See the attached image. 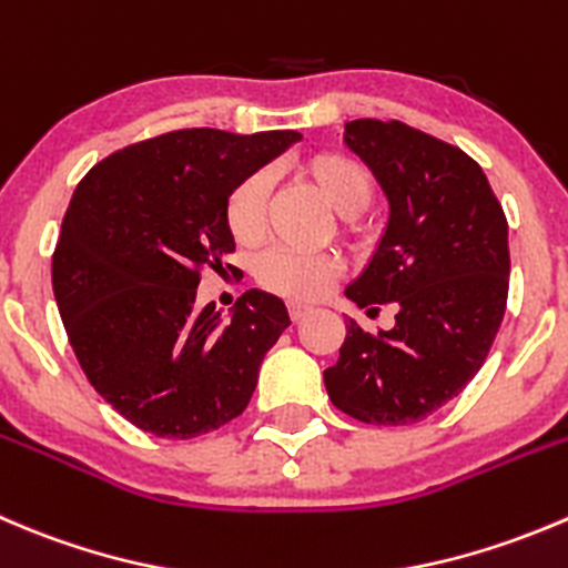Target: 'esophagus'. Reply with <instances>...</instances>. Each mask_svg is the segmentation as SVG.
<instances>
[{"label": "esophagus", "mask_w": 568, "mask_h": 568, "mask_svg": "<svg viewBox=\"0 0 568 568\" xmlns=\"http://www.w3.org/2000/svg\"><path fill=\"white\" fill-rule=\"evenodd\" d=\"M288 313H291V318H294V322H300L302 316H307V313H311V307L302 305V302H291Z\"/></svg>", "instance_id": "esophagus-1"}]
</instances>
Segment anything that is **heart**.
I'll list each match as a JSON object with an SVG mask.
<instances>
[{
	"mask_svg": "<svg viewBox=\"0 0 568 568\" xmlns=\"http://www.w3.org/2000/svg\"><path fill=\"white\" fill-rule=\"evenodd\" d=\"M305 174L324 200L341 213L355 216L374 200V178L357 158L344 152H322L305 163ZM268 174L250 172L230 189L224 200V224L239 244H255L263 235V205ZM341 274V261L329 252H296L274 246L255 261V277L263 288L285 300L311 302L327 294Z\"/></svg>",
	"mask_w": 568,
	"mask_h": 568,
	"instance_id": "heart-1",
	"label": "heart"
}]
</instances>
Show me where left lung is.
<instances>
[{
  "label": "left lung",
  "instance_id": "obj_1",
  "mask_svg": "<svg viewBox=\"0 0 568 568\" xmlns=\"http://www.w3.org/2000/svg\"><path fill=\"white\" fill-rule=\"evenodd\" d=\"M344 141L390 205L377 252L346 296L368 311L394 302L399 313L377 335L349 318L324 385L357 422L413 424L486 363L508 305V219L483 169L436 135L355 119Z\"/></svg>",
  "mask_w": 568,
  "mask_h": 568
}]
</instances>
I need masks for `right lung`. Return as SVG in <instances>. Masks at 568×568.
<instances>
[{
    "mask_svg": "<svg viewBox=\"0 0 568 568\" xmlns=\"http://www.w3.org/2000/svg\"><path fill=\"white\" fill-rule=\"evenodd\" d=\"M300 138L174 130L113 152L77 185L52 255L54 300L88 383L141 430L194 438L250 405L288 311L252 288L222 322L213 302L196 305V285L235 252L230 189Z\"/></svg>",
    "mask_w": 568,
    "mask_h": 568,
    "instance_id": "add662e5",
    "label": "right lung"
}]
</instances>
